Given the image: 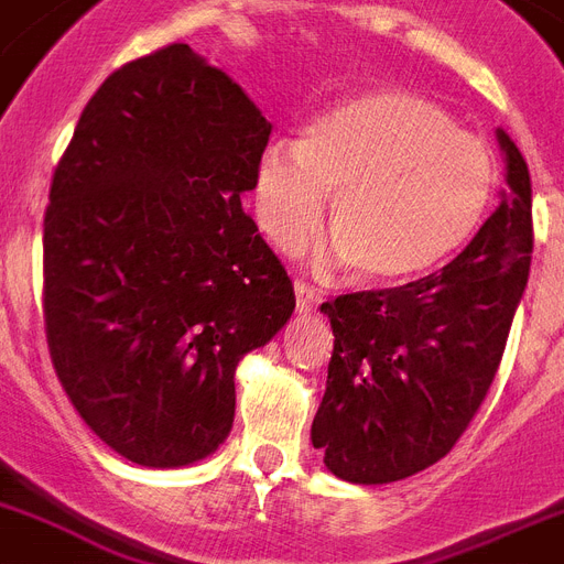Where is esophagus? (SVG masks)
I'll use <instances>...</instances> for the list:
<instances>
[{"label": "esophagus", "mask_w": 564, "mask_h": 564, "mask_svg": "<svg viewBox=\"0 0 564 564\" xmlns=\"http://www.w3.org/2000/svg\"><path fill=\"white\" fill-rule=\"evenodd\" d=\"M295 301H299V313H310V310H316L322 304V295L310 283L295 281Z\"/></svg>", "instance_id": "obj_1"}]
</instances>
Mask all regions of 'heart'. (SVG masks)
I'll use <instances>...</instances> for the list:
<instances>
[{
	"label": "heart",
	"mask_w": 564,
	"mask_h": 564,
	"mask_svg": "<svg viewBox=\"0 0 564 564\" xmlns=\"http://www.w3.org/2000/svg\"><path fill=\"white\" fill-rule=\"evenodd\" d=\"M495 189L489 149L436 101L369 90L339 101L301 140H272L257 166V219L281 248L316 230L330 202V263L401 283L468 242Z\"/></svg>",
	"instance_id": "1"
}]
</instances>
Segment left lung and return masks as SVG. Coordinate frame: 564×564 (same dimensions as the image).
I'll return each mask as SVG.
<instances>
[{
    "label": "left lung",
    "instance_id": "left-lung-1",
    "mask_svg": "<svg viewBox=\"0 0 564 564\" xmlns=\"http://www.w3.org/2000/svg\"><path fill=\"white\" fill-rule=\"evenodd\" d=\"M507 187L445 269L322 304L334 327L313 447L339 480L380 486L424 471L480 410L507 348L533 254L530 170L498 128Z\"/></svg>",
    "mask_w": 564,
    "mask_h": 564
}]
</instances>
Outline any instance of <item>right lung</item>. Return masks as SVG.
I'll return each mask as SVG.
<instances>
[{
	"label": "right lung",
	"mask_w": 564,
	"mask_h": 564,
	"mask_svg": "<svg viewBox=\"0 0 564 564\" xmlns=\"http://www.w3.org/2000/svg\"><path fill=\"white\" fill-rule=\"evenodd\" d=\"M272 126L237 82L172 43L108 75L57 163L43 219L52 366L87 427L137 465L210 456L234 375L295 310L239 195Z\"/></svg>",
	"instance_id": "right-lung-1"
}]
</instances>
